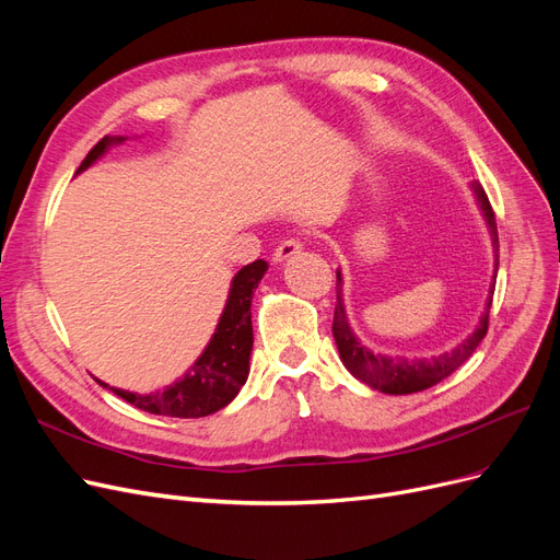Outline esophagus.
I'll use <instances>...</instances> for the list:
<instances>
[{"label": "esophagus", "mask_w": 560, "mask_h": 560, "mask_svg": "<svg viewBox=\"0 0 560 560\" xmlns=\"http://www.w3.org/2000/svg\"><path fill=\"white\" fill-rule=\"evenodd\" d=\"M303 249V243L299 241V238H287V241H282L278 247H276V252H273V261H284V259H290V257H296V254Z\"/></svg>", "instance_id": "1"}]
</instances>
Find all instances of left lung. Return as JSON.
<instances>
[{
	"label": "left lung",
	"mask_w": 560,
	"mask_h": 560,
	"mask_svg": "<svg viewBox=\"0 0 560 560\" xmlns=\"http://www.w3.org/2000/svg\"><path fill=\"white\" fill-rule=\"evenodd\" d=\"M474 194H477L479 206L483 210L486 224L490 229V235H493V247H495V257H498V224H495V212L490 208V200L483 191V186L479 182L471 184ZM495 276H498V261H495ZM493 287H490V296L486 303V313L481 315V322L477 331H474L467 341H463L455 350L439 354V358L430 360H409V358H387V354H374L366 350L358 336H354L348 327V317L341 303V273L336 270V308H334V325L331 334L336 338L338 354H341V362L350 374L366 383L369 387H376L385 395H411L420 393V389H428L436 385L439 381H444L451 376L453 371L465 364L471 352L477 350V346L483 341V336L488 331V313L490 306H493Z\"/></svg>",
	"instance_id": "obj_1"
}]
</instances>
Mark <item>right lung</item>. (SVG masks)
<instances>
[{
    "mask_svg": "<svg viewBox=\"0 0 560 560\" xmlns=\"http://www.w3.org/2000/svg\"><path fill=\"white\" fill-rule=\"evenodd\" d=\"M124 138H103L91 151L89 156L81 161L79 171L86 167L105 154V149L114 142H121ZM268 264L257 259L247 264L235 273L231 282V294L226 301V308L219 319L217 331L212 336L210 346L200 354L198 362L186 371L184 378L167 385L163 393L151 395H135L126 389L109 387L114 395L126 399L128 404L138 406V409L154 413V416H171V418H202L210 416L241 393V387L249 374V352H252V294L257 290ZM107 387L103 381H97Z\"/></svg>",
    "mask_w": 560,
    "mask_h": 560,
    "instance_id": "right-lung-1",
    "label": "right lung"
}]
</instances>
